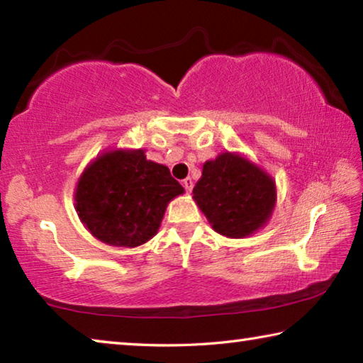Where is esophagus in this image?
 Segmentation results:
<instances>
[{
	"label": "esophagus",
	"mask_w": 363,
	"mask_h": 363,
	"mask_svg": "<svg viewBox=\"0 0 363 363\" xmlns=\"http://www.w3.org/2000/svg\"><path fill=\"white\" fill-rule=\"evenodd\" d=\"M182 186H184V189H186V192H192V187H194V182H192V179H190V177H186V179L182 181Z\"/></svg>",
	"instance_id": "1"
}]
</instances>
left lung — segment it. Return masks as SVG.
I'll return each mask as SVG.
<instances>
[{
	"instance_id": "obj_1",
	"label": "left lung",
	"mask_w": 363,
	"mask_h": 363,
	"mask_svg": "<svg viewBox=\"0 0 363 363\" xmlns=\"http://www.w3.org/2000/svg\"><path fill=\"white\" fill-rule=\"evenodd\" d=\"M194 200L218 233L243 238L267 224L277 190L266 171L238 153L224 152L203 164Z\"/></svg>"
}]
</instances>
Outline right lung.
Wrapping results in <instances>:
<instances>
[{
  "label": "right lung",
  "instance_id": "obj_1",
  "mask_svg": "<svg viewBox=\"0 0 363 363\" xmlns=\"http://www.w3.org/2000/svg\"><path fill=\"white\" fill-rule=\"evenodd\" d=\"M181 194L184 187L168 167L147 160L143 149H120L86 167L75 189V208L97 240L134 248L155 235L168 203Z\"/></svg>",
  "mask_w": 363,
  "mask_h": 363
}]
</instances>
